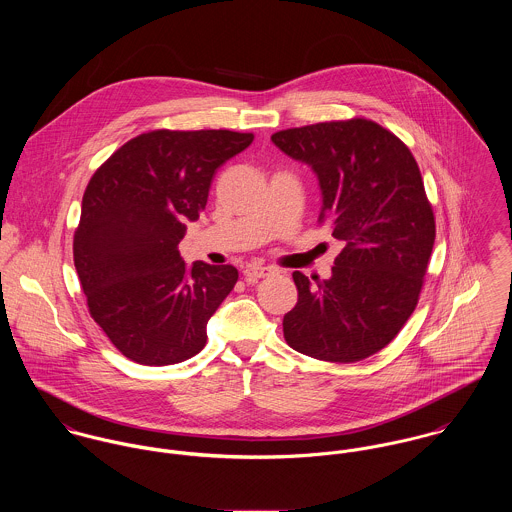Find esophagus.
Returning a JSON list of instances; mask_svg holds the SVG:
<instances>
[{
  "instance_id": "1",
  "label": "esophagus",
  "mask_w": 512,
  "mask_h": 512,
  "mask_svg": "<svg viewBox=\"0 0 512 512\" xmlns=\"http://www.w3.org/2000/svg\"><path fill=\"white\" fill-rule=\"evenodd\" d=\"M276 270L272 268V266H260V264H248L246 268H244V276H246V280H250V282H254V280H260V278H266V276H270V274H274Z\"/></svg>"
}]
</instances>
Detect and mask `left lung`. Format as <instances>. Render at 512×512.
Segmentation results:
<instances>
[{"mask_svg": "<svg viewBox=\"0 0 512 512\" xmlns=\"http://www.w3.org/2000/svg\"><path fill=\"white\" fill-rule=\"evenodd\" d=\"M272 142L313 169L319 220L345 242L329 280L293 272L297 303L284 337L319 361H363L398 335L424 286L436 220L420 167L404 142L365 118L282 130Z\"/></svg>", "mask_w": 512, "mask_h": 512, "instance_id": "8db88e82", "label": "left lung"}]
</instances>
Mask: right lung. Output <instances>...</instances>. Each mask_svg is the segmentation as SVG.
<instances>
[{
	"mask_svg": "<svg viewBox=\"0 0 512 512\" xmlns=\"http://www.w3.org/2000/svg\"><path fill=\"white\" fill-rule=\"evenodd\" d=\"M230 130H153L126 142L92 175L74 232V268L92 319L130 361L183 363L232 292L230 264L187 266V222L199 219L215 171L252 144Z\"/></svg>",
	"mask_w": 512,
	"mask_h": 512,
	"instance_id": "right-lung-1",
	"label": "right lung"
}]
</instances>
